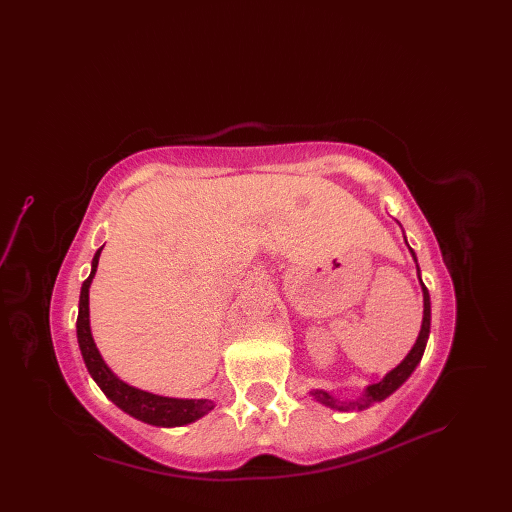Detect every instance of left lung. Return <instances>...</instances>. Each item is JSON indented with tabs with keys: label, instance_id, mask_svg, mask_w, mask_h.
Masks as SVG:
<instances>
[{
	"label": "left lung",
	"instance_id": "obj_1",
	"mask_svg": "<svg viewBox=\"0 0 512 512\" xmlns=\"http://www.w3.org/2000/svg\"><path fill=\"white\" fill-rule=\"evenodd\" d=\"M413 253V249H411ZM415 257V253H413ZM417 261V259H415ZM419 272V267H417ZM423 286V324H421V332H419V338L415 342V346L411 348V353L405 357V361H402L396 369H392L386 378L378 384L373 386H367L365 394L353 402H340L336 398H332L328 392H321V390H313L311 394L319 400L324 402V405L332 407V409H340V411H351V409H365L369 407L371 402H380L384 398H388L396 388H400L402 384H405L409 380V375L415 371V367L419 365L421 357H423V351H425V344H427V338H429V319H432V307H429V292L425 288V284L421 282Z\"/></svg>",
	"mask_w": 512,
	"mask_h": 512
}]
</instances>
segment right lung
<instances>
[{"mask_svg":"<svg viewBox=\"0 0 512 512\" xmlns=\"http://www.w3.org/2000/svg\"><path fill=\"white\" fill-rule=\"evenodd\" d=\"M101 249L95 253L93 270H91L89 278L83 282V288H80L78 317H76L78 346H80V353H83V359L91 373V378L97 382V386L103 390V394L110 398L116 407H120L124 413L132 415L134 419H141L149 425H159V427H176V425H186V423L197 421L199 417H203L205 413H209L213 409L211 400L166 398V396H157V394L137 390V388L124 384L122 380H118L116 375L110 371V367L103 363L97 346L93 342L91 328H89V286L97 272Z\"/></svg>","mask_w":512,"mask_h":512,"instance_id":"right-lung-1","label":"right lung"}]
</instances>
